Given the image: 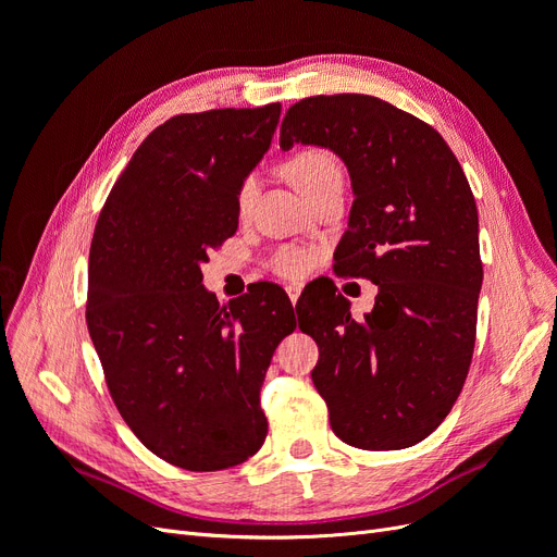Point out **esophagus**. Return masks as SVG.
I'll list each match as a JSON object with an SVG mask.
<instances>
[{
  "label": "esophagus",
  "mask_w": 557,
  "mask_h": 557,
  "mask_svg": "<svg viewBox=\"0 0 557 557\" xmlns=\"http://www.w3.org/2000/svg\"><path fill=\"white\" fill-rule=\"evenodd\" d=\"M285 293H288V297H290V301H293V307H295L299 295H301V285H299V283H288V285H285Z\"/></svg>",
  "instance_id": "1"
}]
</instances>
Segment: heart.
Segmentation results:
<instances>
[{
  "label": "heart",
  "instance_id": "obj_1",
  "mask_svg": "<svg viewBox=\"0 0 557 557\" xmlns=\"http://www.w3.org/2000/svg\"><path fill=\"white\" fill-rule=\"evenodd\" d=\"M283 174L301 195L309 197L323 183H327L332 178H342V166L332 153H327V150L305 148L283 162ZM256 190H258V183L252 176H246L239 183V190H237V211L239 213H246L250 209L252 199H256ZM272 267H274V272H278L281 276L295 278V276H301L309 272L311 258H309V252L301 248H283L272 258Z\"/></svg>",
  "mask_w": 557,
  "mask_h": 557
}]
</instances>
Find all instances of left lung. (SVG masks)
<instances>
[{"label":"left lung","instance_id":"1","mask_svg":"<svg viewBox=\"0 0 557 557\" xmlns=\"http://www.w3.org/2000/svg\"><path fill=\"white\" fill-rule=\"evenodd\" d=\"M295 144L344 160L356 199L334 262L379 285L362 320L334 285L307 305L299 330L320 350L313 385L348 446L409 448L450 413L474 352L483 283L474 195L440 132L372 95L293 104L281 148Z\"/></svg>","mask_w":557,"mask_h":557}]
</instances>
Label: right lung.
Listing matches in <instances>:
<instances>
[{
	"mask_svg": "<svg viewBox=\"0 0 557 557\" xmlns=\"http://www.w3.org/2000/svg\"><path fill=\"white\" fill-rule=\"evenodd\" d=\"M278 115L267 104L170 117L132 156L92 234L86 320L109 393L139 442L181 469H227L260 450V387L297 327L274 283L225 307L201 285Z\"/></svg>",
	"mask_w": 557,
	"mask_h": 557,
	"instance_id": "add662e5",
	"label": "right lung"
}]
</instances>
